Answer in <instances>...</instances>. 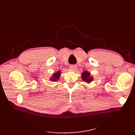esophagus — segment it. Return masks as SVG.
I'll return each mask as SVG.
<instances>
[{"mask_svg": "<svg viewBox=\"0 0 135 135\" xmlns=\"http://www.w3.org/2000/svg\"><path fill=\"white\" fill-rule=\"evenodd\" d=\"M76 68H77V67L75 65H71V66H70V68L72 70H76Z\"/></svg>", "mask_w": 135, "mask_h": 135, "instance_id": "1", "label": "esophagus"}]
</instances>
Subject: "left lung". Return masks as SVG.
Listing matches in <instances>:
<instances>
[{
	"label": "left lung",
	"mask_w": 135,
	"mask_h": 135,
	"mask_svg": "<svg viewBox=\"0 0 135 135\" xmlns=\"http://www.w3.org/2000/svg\"><path fill=\"white\" fill-rule=\"evenodd\" d=\"M82 79L86 83H90L93 80V78L90 76V73L88 71H84L81 74Z\"/></svg>",
	"instance_id": "obj_1"
}]
</instances>
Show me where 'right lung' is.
Here are the masks:
<instances>
[{
    "label": "right lung",
    "instance_id": "add662e5",
    "mask_svg": "<svg viewBox=\"0 0 135 135\" xmlns=\"http://www.w3.org/2000/svg\"><path fill=\"white\" fill-rule=\"evenodd\" d=\"M60 75H61V71L59 70L58 72H56L55 73H54L52 78H50V80L53 81H57L60 78Z\"/></svg>",
    "mask_w": 135,
    "mask_h": 135
}]
</instances>
